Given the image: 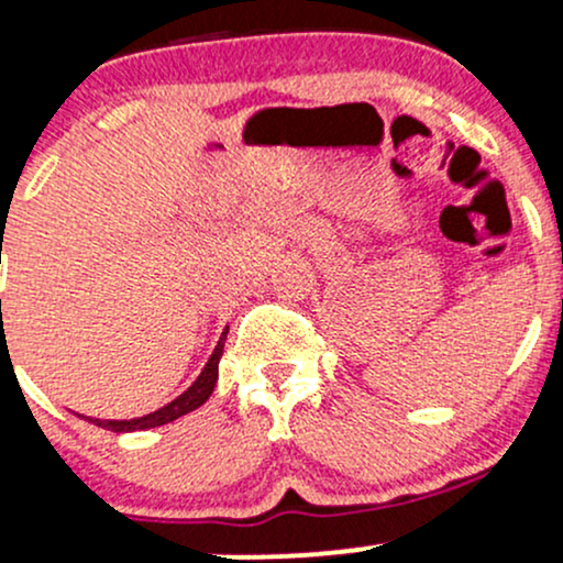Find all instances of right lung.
Segmentation results:
<instances>
[{
    "label": "right lung",
    "instance_id": "obj_1",
    "mask_svg": "<svg viewBox=\"0 0 563 563\" xmlns=\"http://www.w3.org/2000/svg\"><path fill=\"white\" fill-rule=\"evenodd\" d=\"M224 339H228V331L222 333V339H219L217 349H214V352H211L209 363H206L203 371H200V376L192 380L190 389L179 394L177 399H172V402L161 407V410L147 412V416H142V418H132V421H100V418H87V421L95 423V426H100V429L115 431V434H124V431L156 429V426L172 423V421H177V418L187 416V412H192V410H196V407L203 405L206 399L211 397V391H214L217 376H219V360H222V349H224Z\"/></svg>",
    "mask_w": 563,
    "mask_h": 563
}]
</instances>
